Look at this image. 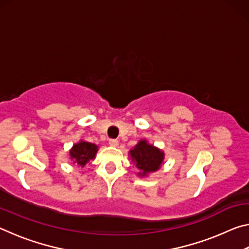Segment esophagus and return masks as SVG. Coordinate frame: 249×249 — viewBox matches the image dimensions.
Masks as SVG:
<instances>
[{
    "instance_id": "1",
    "label": "esophagus",
    "mask_w": 249,
    "mask_h": 249,
    "mask_svg": "<svg viewBox=\"0 0 249 249\" xmlns=\"http://www.w3.org/2000/svg\"><path fill=\"white\" fill-rule=\"evenodd\" d=\"M108 144L113 147H116L117 145H119V141L115 140V138H111V140L108 141Z\"/></svg>"
}]
</instances>
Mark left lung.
<instances>
[{
  "instance_id": "1",
  "label": "left lung",
  "mask_w": 249,
  "mask_h": 249,
  "mask_svg": "<svg viewBox=\"0 0 249 249\" xmlns=\"http://www.w3.org/2000/svg\"><path fill=\"white\" fill-rule=\"evenodd\" d=\"M132 160L140 172V176H146L149 172L158 170L163 160V153L153 145L147 144L146 141H141L130 150Z\"/></svg>"
}]
</instances>
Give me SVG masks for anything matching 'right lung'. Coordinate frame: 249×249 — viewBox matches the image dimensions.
<instances>
[{
	"label": "right lung",
	"mask_w": 249,
	"mask_h": 249,
	"mask_svg": "<svg viewBox=\"0 0 249 249\" xmlns=\"http://www.w3.org/2000/svg\"><path fill=\"white\" fill-rule=\"evenodd\" d=\"M98 146L88 142H80L75 144L70 150V157L73 162H77L80 166H86L91 159L95 157Z\"/></svg>",
	"instance_id": "right-lung-1"
}]
</instances>
